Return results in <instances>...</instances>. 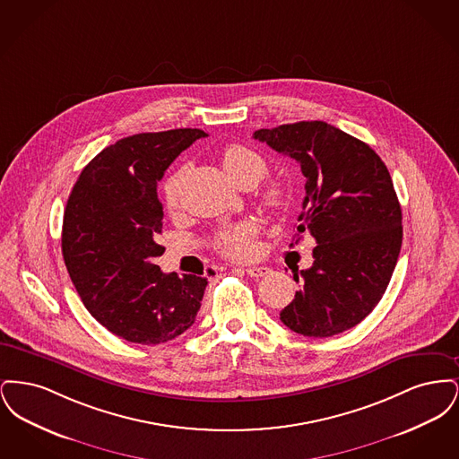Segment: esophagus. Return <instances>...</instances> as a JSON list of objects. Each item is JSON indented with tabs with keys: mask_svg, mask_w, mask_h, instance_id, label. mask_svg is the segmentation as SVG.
Wrapping results in <instances>:
<instances>
[{
	"mask_svg": "<svg viewBox=\"0 0 459 459\" xmlns=\"http://www.w3.org/2000/svg\"><path fill=\"white\" fill-rule=\"evenodd\" d=\"M272 270L268 266H247L246 268V273L249 277H255V279H260V277H266Z\"/></svg>",
	"mask_w": 459,
	"mask_h": 459,
	"instance_id": "1",
	"label": "esophagus"
}]
</instances>
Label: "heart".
<instances>
[{
  "instance_id": "b5f03b06",
  "label": "heart",
  "mask_w": 459,
  "mask_h": 459,
  "mask_svg": "<svg viewBox=\"0 0 459 459\" xmlns=\"http://www.w3.org/2000/svg\"><path fill=\"white\" fill-rule=\"evenodd\" d=\"M221 161H223L225 172L238 186H244V184L255 186L266 174V161L262 154L242 144L227 146L221 154ZM182 177H184V169L174 172L163 184V199L169 210H175L178 204V191H180ZM285 197L287 193L281 182H268L263 187L262 201L266 206L279 208L284 204ZM258 234H260V225L255 220H246L220 232L217 238V247L221 255L229 258L246 260L255 256V253L258 251V242H256Z\"/></svg>"
}]
</instances>
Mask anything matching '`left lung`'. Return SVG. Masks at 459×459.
<instances>
[{
    "instance_id": "8db88e82",
    "label": "left lung",
    "mask_w": 459,
    "mask_h": 459,
    "mask_svg": "<svg viewBox=\"0 0 459 459\" xmlns=\"http://www.w3.org/2000/svg\"><path fill=\"white\" fill-rule=\"evenodd\" d=\"M253 137L301 165L298 236L309 232L316 242L313 264L294 270L301 289L281 311L282 324L306 337L350 330L382 299L401 251L403 215L387 167L367 143L320 120Z\"/></svg>"
}]
</instances>
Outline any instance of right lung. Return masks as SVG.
<instances>
[{
  "mask_svg": "<svg viewBox=\"0 0 459 459\" xmlns=\"http://www.w3.org/2000/svg\"><path fill=\"white\" fill-rule=\"evenodd\" d=\"M206 134L144 132L96 154L66 201L62 253L89 313L143 346L172 341L196 320L208 281L163 273L156 258L163 206L156 186L178 154Z\"/></svg>",
  "mask_w": 459,
  "mask_h": 459,
  "instance_id": "obj_1",
  "label": "right lung"
}]
</instances>
